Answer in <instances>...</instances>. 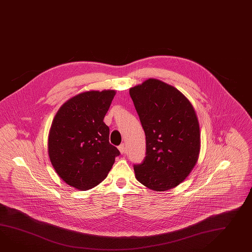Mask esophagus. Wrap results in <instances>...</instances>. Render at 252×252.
<instances>
[{"label": "esophagus", "mask_w": 252, "mask_h": 252, "mask_svg": "<svg viewBox=\"0 0 252 252\" xmlns=\"http://www.w3.org/2000/svg\"><path fill=\"white\" fill-rule=\"evenodd\" d=\"M118 149H119L120 153H125V151H126V147H125V144H121V145L118 147Z\"/></svg>", "instance_id": "obj_1"}]
</instances>
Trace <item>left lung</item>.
<instances>
[{"label": "left lung", "instance_id": "8db88e82", "mask_svg": "<svg viewBox=\"0 0 252 252\" xmlns=\"http://www.w3.org/2000/svg\"><path fill=\"white\" fill-rule=\"evenodd\" d=\"M146 135L147 152L135 178L154 191L171 189L194 168L200 132L189 100L174 86L149 78L129 89Z\"/></svg>", "mask_w": 252, "mask_h": 252}]
</instances>
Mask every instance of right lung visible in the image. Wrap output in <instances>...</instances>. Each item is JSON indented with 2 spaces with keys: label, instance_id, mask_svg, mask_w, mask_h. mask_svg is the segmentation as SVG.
I'll return each mask as SVG.
<instances>
[{
  "label": "right lung",
  "instance_id": "1",
  "mask_svg": "<svg viewBox=\"0 0 252 252\" xmlns=\"http://www.w3.org/2000/svg\"><path fill=\"white\" fill-rule=\"evenodd\" d=\"M115 94V90L81 93L63 104L53 120L50 161L57 175L79 190L101 183L120 154L109 143V127L104 123Z\"/></svg>",
  "mask_w": 252,
  "mask_h": 252
}]
</instances>
